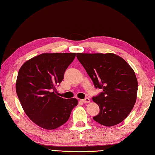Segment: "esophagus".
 I'll use <instances>...</instances> for the list:
<instances>
[{"label": "esophagus", "instance_id": "1", "mask_svg": "<svg viewBox=\"0 0 155 155\" xmlns=\"http://www.w3.org/2000/svg\"><path fill=\"white\" fill-rule=\"evenodd\" d=\"M81 101H82L83 103H90V99L89 98H85V99L81 100Z\"/></svg>", "mask_w": 155, "mask_h": 155}]
</instances>
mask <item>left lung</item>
I'll return each mask as SVG.
<instances>
[{"mask_svg":"<svg viewBox=\"0 0 155 155\" xmlns=\"http://www.w3.org/2000/svg\"><path fill=\"white\" fill-rule=\"evenodd\" d=\"M77 57L95 87L103 90L92 98L100 108L93 119L106 127L122 122L137 98V80L133 70L124 59L113 53H77Z\"/></svg>","mask_w":155,"mask_h":155,"instance_id":"1","label":"left lung"}]
</instances>
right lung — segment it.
Returning <instances> with one entry per match:
<instances>
[{
	"mask_svg": "<svg viewBox=\"0 0 155 155\" xmlns=\"http://www.w3.org/2000/svg\"><path fill=\"white\" fill-rule=\"evenodd\" d=\"M75 57L76 53H43L20 68L17 95L26 114L39 127L47 130L61 127L77 105L76 98L65 99L56 94V86Z\"/></svg>",
	"mask_w": 155,
	"mask_h": 155,
	"instance_id": "add662e5",
	"label": "right lung"
}]
</instances>
